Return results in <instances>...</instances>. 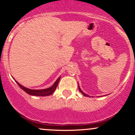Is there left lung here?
Segmentation results:
<instances>
[{
  "mask_svg": "<svg viewBox=\"0 0 135 135\" xmlns=\"http://www.w3.org/2000/svg\"><path fill=\"white\" fill-rule=\"evenodd\" d=\"M78 87H79V91H80V93H82V94H83V95H84V97H89V95H88V94H86V93H84V92H83V91L81 90V89H80V88H79V86H78Z\"/></svg>",
  "mask_w": 135,
  "mask_h": 135,
  "instance_id": "left-lung-1",
  "label": "left lung"
}]
</instances>
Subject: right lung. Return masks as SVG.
<instances>
[{
  "label": "right lung",
  "mask_w": 135,
  "mask_h": 135,
  "mask_svg": "<svg viewBox=\"0 0 135 135\" xmlns=\"http://www.w3.org/2000/svg\"><path fill=\"white\" fill-rule=\"evenodd\" d=\"M60 78L61 77H59L58 79L56 80V82L54 83V84L52 86H51L50 88H47V89H30L28 88L24 87V86L21 85L19 83L16 81L17 84L20 86L23 91H25L27 93L30 95L33 96H41V97H46V96H49L51 94H52L55 92V89H56L57 86H58V83L60 81Z\"/></svg>",
  "instance_id": "obj_1"
}]
</instances>
